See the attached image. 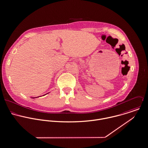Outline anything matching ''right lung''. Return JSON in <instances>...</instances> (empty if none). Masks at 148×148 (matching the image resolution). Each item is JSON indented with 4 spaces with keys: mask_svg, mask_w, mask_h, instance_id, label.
<instances>
[{
    "mask_svg": "<svg viewBox=\"0 0 148 148\" xmlns=\"http://www.w3.org/2000/svg\"><path fill=\"white\" fill-rule=\"evenodd\" d=\"M48 93H49V92H48ZM48 93H47V94H48ZM47 94H44V95H43V96H44V95H46ZM41 97V96H39V97H32L31 98H38V97Z\"/></svg>",
    "mask_w": 148,
    "mask_h": 148,
    "instance_id": "add662e5",
    "label": "right lung"
}]
</instances>
